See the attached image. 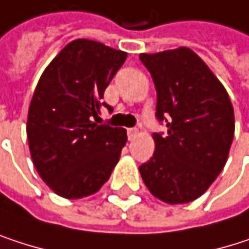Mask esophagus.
Wrapping results in <instances>:
<instances>
[{"label": "esophagus", "instance_id": "1", "mask_svg": "<svg viewBox=\"0 0 249 249\" xmlns=\"http://www.w3.org/2000/svg\"><path fill=\"white\" fill-rule=\"evenodd\" d=\"M136 136H138V129L129 127V129H127V138H129V141H133Z\"/></svg>", "mask_w": 249, "mask_h": 249}]
</instances>
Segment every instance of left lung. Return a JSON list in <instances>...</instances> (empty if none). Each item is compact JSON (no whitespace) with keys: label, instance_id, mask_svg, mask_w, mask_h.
Masks as SVG:
<instances>
[{"label":"left lung","instance_id":"1","mask_svg":"<svg viewBox=\"0 0 249 249\" xmlns=\"http://www.w3.org/2000/svg\"><path fill=\"white\" fill-rule=\"evenodd\" d=\"M157 89L154 157L139 167L148 190L170 204L200 197L223 170L235 132L233 107L220 81L191 49L141 53Z\"/></svg>","mask_w":249,"mask_h":249}]
</instances>
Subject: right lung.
Listing matches in <instances>:
<instances>
[{
  "label": "right lung",
  "instance_id": "right-lung-1",
  "mask_svg": "<svg viewBox=\"0 0 249 249\" xmlns=\"http://www.w3.org/2000/svg\"><path fill=\"white\" fill-rule=\"evenodd\" d=\"M127 58L100 42L78 39L49 63L35 89L27 139L42 180L65 198H82L110 178L127 136L97 124L104 91Z\"/></svg>",
  "mask_w": 249,
  "mask_h": 249
}]
</instances>
